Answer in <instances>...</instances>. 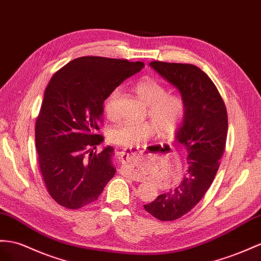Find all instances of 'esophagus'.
Returning a JSON list of instances; mask_svg holds the SVG:
<instances>
[{"label":"esophagus","mask_w":261,"mask_h":261,"mask_svg":"<svg viewBox=\"0 0 261 261\" xmlns=\"http://www.w3.org/2000/svg\"><path fill=\"white\" fill-rule=\"evenodd\" d=\"M141 149H137V150H125L119 153V159L121 161H128L130 159H135L138 158L140 154H141Z\"/></svg>","instance_id":"esophagus-1"}]
</instances>
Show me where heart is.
Wrapping results in <instances>:
<instances>
[{
	"instance_id": "b5f03b06",
	"label": "heart",
	"mask_w": 261,
	"mask_h": 261,
	"mask_svg": "<svg viewBox=\"0 0 261 261\" xmlns=\"http://www.w3.org/2000/svg\"><path fill=\"white\" fill-rule=\"evenodd\" d=\"M137 95L148 105V115L152 121L132 122L122 121L109 131V141L125 149L137 148L144 140L154 137L158 133L164 138L175 136L181 129L188 111V103L182 95L170 93L169 89L159 80L144 77L133 86ZM120 90L115 88L110 91L103 101V110L107 117H117L116 101Z\"/></svg>"
}]
</instances>
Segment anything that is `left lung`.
<instances>
[{
    "instance_id": "left-lung-1",
    "label": "left lung",
    "mask_w": 261,
    "mask_h": 261,
    "mask_svg": "<svg viewBox=\"0 0 261 261\" xmlns=\"http://www.w3.org/2000/svg\"><path fill=\"white\" fill-rule=\"evenodd\" d=\"M150 65L177 87L188 111L176 140L188 155V171L174 189L159 195L144 210L162 222H171L194 208L211 188L226 146L228 118L215 84L197 66L165 62Z\"/></svg>"
}]
</instances>
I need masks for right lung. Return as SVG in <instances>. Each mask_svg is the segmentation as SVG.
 Listing matches in <instances>:
<instances>
[{
	"mask_svg": "<svg viewBox=\"0 0 261 261\" xmlns=\"http://www.w3.org/2000/svg\"><path fill=\"white\" fill-rule=\"evenodd\" d=\"M143 66L128 59L84 56L53 75L36 118L35 145L46 190L57 204L69 210L89 205L115 175L112 146L93 151L103 141L97 133L103 101Z\"/></svg>",
	"mask_w": 261,
	"mask_h": 261,
	"instance_id": "obj_1",
	"label": "right lung"
}]
</instances>
